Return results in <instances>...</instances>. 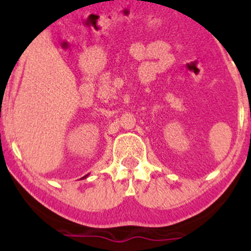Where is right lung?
Here are the masks:
<instances>
[{"label": "right lung", "mask_w": 251, "mask_h": 251, "mask_svg": "<svg viewBox=\"0 0 251 251\" xmlns=\"http://www.w3.org/2000/svg\"><path fill=\"white\" fill-rule=\"evenodd\" d=\"M87 176H88V175H86V176H85V177H82V178H81V179H83V178H86V177H87Z\"/></svg>", "instance_id": "add662e5"}]
</instances>
